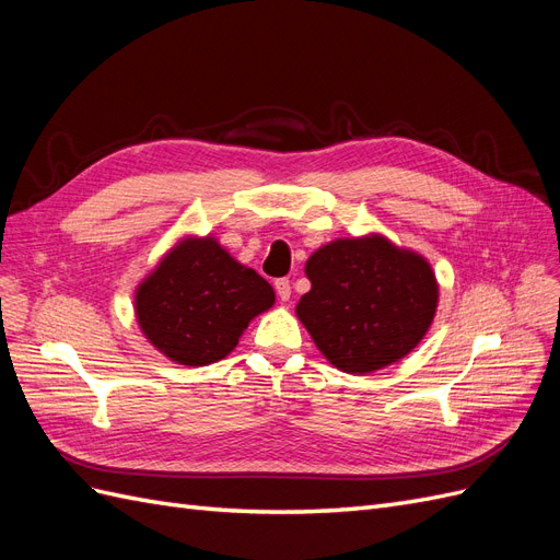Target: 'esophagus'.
<instances>
[{"label":"esophagus","mask_w":560,"mask_h":560,"mask_svg":"<svg viewBox=\"0 0 560 560\" xmlns=\"http://www.w3.org/2000/svg\"><path fill=\"white\" fill-rule=\"evenodd\" d=\"M276 292H278L280 301H290V296H292V284H290V280H287V278H278V280H276Z\"/></svg>","instance_id":"obj_1"}]
</instances>
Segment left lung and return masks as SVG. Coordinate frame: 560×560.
<instances>
[{
  "instance_id": "8db88e82",
  "label": "left lung",
  "mask_w": 560,
  "mask_h": 560,
  "mask_svg": "<svg viewBox=\"0 0 560 560\" xmlns=\"http://www.w3.org/2000/svg\"><path fill=\"white\" fill-rule=\"evenodd\" d=\"M306 276L311 292L296 315L319 352L348 374L401 360L432 325L439 287L430 264L383 235L319 247Z\"/></svg>"
}]
</instances>
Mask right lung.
I'll return each mask as SVG.
<instances>
[{
    "instance_id": "obj_1",
    "label": "right lung",
    "mask_w": 560,
    "mask_h": 560,
    "mask_svg": "<svg viewBox=\"0 0 560 560\" xmlns=\"http://www.w3.org/2000/svg\"><path fill=\"white\" fill-rule=\"evenodd\" d=\"M273 303V287L208 235L165 254L138 287L135 313L165 358L206 366L226 358L249 319Z\"/></svg>"
}]
</instances>
